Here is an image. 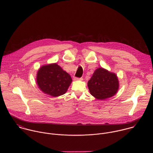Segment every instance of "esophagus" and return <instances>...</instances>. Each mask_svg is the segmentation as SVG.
<instances>
[{
    "label": "esophagus",
    "mask_w": 153,
    "mask_h": 153,
    "mask_svg": "<svg viewBox=\"0 0 153 153\" xmlns=\"http://www.w3.org/2000/svg\"><path fill=\"white\" fill-rule=\"evenodd\" d=\"M74 80H83V79L81 77V78H78V77H74Z\"/></svg>",
    "instance_id": "1"
}]
</instances>
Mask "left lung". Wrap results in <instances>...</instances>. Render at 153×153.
I'll return each mask as SVG.
<instances>
[{"instance_id":"left-lung-1","label":"left lung","mask_w":153,"mask_h":153,"mask_svg":"<svg viewBox=\"0 0 153 153\" xmlns=\"http://www.w3.org/2000/svg\"><path fill=\"white\" fill-rule=\"evenodd\" d=\"M90 94L96 99L102 100L114 96L119 88L117 75L103 68L95 70L88 82Z\"/></svg>"}]
</instances>
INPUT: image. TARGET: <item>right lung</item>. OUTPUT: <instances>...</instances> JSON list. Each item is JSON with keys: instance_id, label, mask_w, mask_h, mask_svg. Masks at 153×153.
<instances>
[{"instance_id": "add662e5", "label": "right lung", "mask_w": 153, "mask_h": 153, "mask_svg": "<svg viewBox=\"0 0 153 153\" xmlns=\"http://www.w3.org/2000/svg\"><path fill=\"white\" fill-rule=\"evenodd\" d=\"M71 82L70 75L57 63L43 65L37 73L36 83L39 88L53 97L66 93Z\"/></svg>"}]
</instances>
